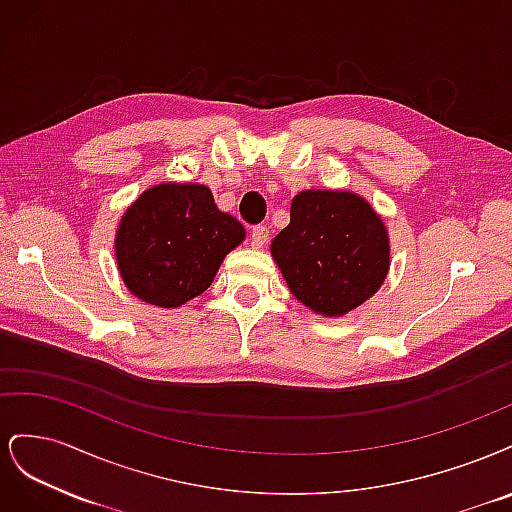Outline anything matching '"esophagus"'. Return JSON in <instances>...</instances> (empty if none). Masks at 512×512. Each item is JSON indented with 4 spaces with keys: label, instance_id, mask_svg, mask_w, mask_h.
Masks as SVG:
<instances>
[{
    "label": "esophagus",
    "instance_id": "34e87169",
    "mask_svg": "<svg viewBox=\"0 0 512 512\" xmlns=\"http://www.w3.org/2000/svg\"><path fill=\"white\" fill-rule=\"evenodd\" d=\"M250 241H252L254 247L267 245V241H269V228L262 226V224L254 226V228H252V235H250Z\"/></svg>",
    "mask_w": 512,
    "mask_h": 512
}]
</instances>
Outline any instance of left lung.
Returning <instances> with one entry per match:
<instances>
[{"label":"left lung","mask_w":512,"mask_h":512,"mask_svg":"<svg viewBox=\"0 0 512 512\" xmlns=\"http://www.w3.org/2000/svg\"><path fill=\"white\" fill-rule=\"evenodd\" d=\"M290 292L314 314L346 316L374 297L391 269L389 230L376 209L348 190H303L290 224L271 241Z\"/></svg>","instance_id":"obj_1"}]
</instances>
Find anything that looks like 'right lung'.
I'll list each match as a JSON object with an SVG mask.
<instances>
[{
	"label": "right lung",
	"mask_w": 512,
	"mask_h": 512,
	"mask_svg": "<svg viewBox=\"0 0 512 512\" xmlns=\"http://www.w3.org/2000/svg\"><path fill=\"white\" fill-rule=\"evenodd\" d=\"M245 228L203 183L166 181L123 211L115 260L123 284L149 305L175 309L203 294Z\"/></svg>",
	"instance_id": "1"
}]
</instances>
